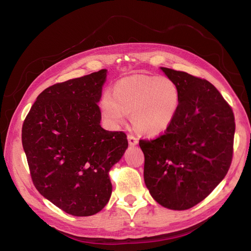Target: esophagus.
<instances>
[{
    "label": "esophagus",
    "instance_id": "esophagus-1",
    "mask_svg": "<svg viewBox=\"0 0 251 251\" xmlns=\"http://www.w3.org/2000/svg\"><path fill=\"white\" fill-rule=\"evenodd\" d=\"M127 140H128V143H130V146H136V144L138 143V139L136 138L133 134L127 135Z\"/></svg>",
    "mask_w": 251,
    "mask_h": 251
}]
</instances>
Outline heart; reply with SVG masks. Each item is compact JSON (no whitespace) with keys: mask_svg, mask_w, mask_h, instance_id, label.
I'll return each instance as SVG.
<instances>
[{"mask_svg":"<svg viewBox=\"0 0 251 251\" xmlns=\"http://www.w3.org/2000/svg\"><path fill=\"white\" fill-rule=\"evenodd\" d=\"M180 90L172 78L132 75L117 81L113 94L105 92L100 100L103 117L118 126L132 114L134 126L144 134H163L173 125L180 108Z\"/></svg>","mask_w":251,"mask_h":251,"instance_id":"1","label":"heart"}]
</instances>
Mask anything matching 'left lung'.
I'll use <instances>...</instances> for the list:
<instances>
[{
	"label": "left lung",
	"mask_w": 251,
	"mask_h": 251,
	"mask_svg": "<svg viewBox=\"0 0 251 251\" xmlns=\"http://www.w3.org/2000/svg\"><path fill=\"white\" fill-rule=\"evenodd\" d=\"M180 90L173 125L155 139H140L144 182L162 206L188 209L214 191L228 172L235 131L230 105L214 85L161 67Z\"/></svg>",
	"instance_id": "1"
}]
</instances>
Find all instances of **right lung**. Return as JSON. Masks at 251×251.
<instances>
[{
    "instance_id": "obj_1",
    "label": "right lung",
    "mask_w": 251,
    "mask_h": 251,
    "mask_svg": "<svg viewBox=\"0 0 251 251\" xmlns=\"http://www.w3.org/2000/svg\"><path fill=\"white\" fill-rule=\"evenodd\" d=\"M107 70L69 79L37 96L22 127V143L37 191L67 214L87 217L108 203L109 171L127 148L125 132L100 126Z\"/></svg>"
}]
</instances>
